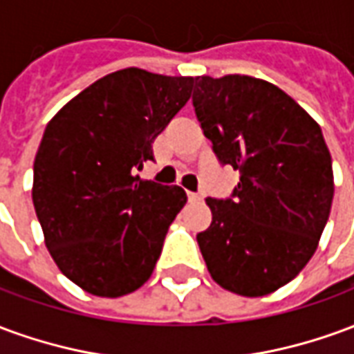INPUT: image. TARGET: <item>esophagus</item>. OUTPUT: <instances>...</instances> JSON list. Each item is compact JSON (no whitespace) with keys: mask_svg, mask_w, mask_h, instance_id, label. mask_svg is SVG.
<instances>
[{"mask_svg":"<svg viewBox=\"0 0 354 354\" xmlns=\"http://www.w3.org/2000/svg\"><path fill=\"white\" fill-rule=\"evenodd\" d=\"M187 199L192 201V203H195V201H203V197H201L199 193H193V192H187Z\"/></svg>","mask_w":354,"mask_h":354,"instance_id":"obj_1","label":"esophagus"}]
</instances>
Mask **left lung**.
I'll list each match as a JSON object with an SVG mask.
<instances>
[{"mask_svg":"<svg viewBox=\"0 0 354 354\" xmlns=\"http://www.w3.org/2000/svg\"><path fill=\"white\" fill-rule=\"evenodd\" d=\"M193 108L220 165L241 172L225 199L208 197L197 233L208 271L239 296L271 294L317 250L334 199L332 157L320 127L263 80L195 77Z\"/></svg>","mask_w":354,"mask_h":354,"instance_id":"1","label":"left lung"}]
</instances>
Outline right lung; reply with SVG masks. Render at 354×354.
Listing matches in <instances>:
<instances>
[{
  "label": "right lung",
  "mask_w": 354,
  "mask_h": 354,
  "mask_svg": "<svg viewBox=\"0 0 354 354\" xmlns=\"http://www.w3.org/2000/svg\"><path fill=\"white\" fill-rule=\"evenodd\" d=\"M193 77L138 68L94 81L50 119L34 161L32 199L45 245L77 286L119 297L151 277L172 220L178 185L140 180L153 140L185 102Z\"/></svg>",
  "instance_id": "1"
}]
</instances>
